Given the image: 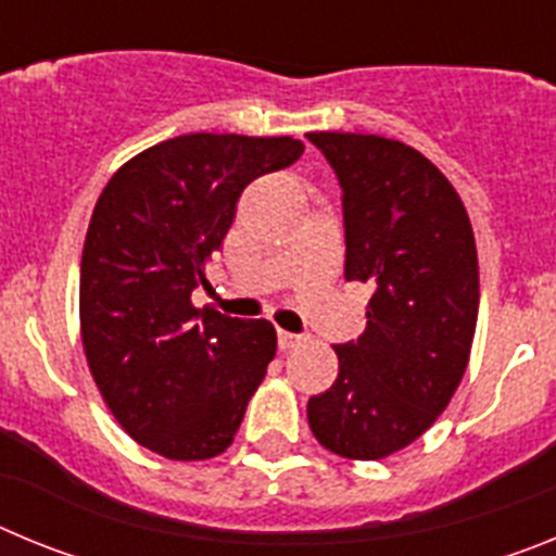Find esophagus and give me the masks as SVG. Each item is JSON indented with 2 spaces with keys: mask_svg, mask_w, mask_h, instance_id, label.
Wrapping results in <instances>:
<instances>
[{
  "mask_svg": "<svg viewBox=\"0 0 556 556\" xmlns=\"http://www.w3.org/2000/svg\"><path fill=\"white\" fill-rule=\"evenodd\" d=\"M303 337L301 333H289V331H278V345L283 348V351H289V348L301 345Z\"/></svg>",
  "mask_w": 556,
  "mask_h": 556,
  "instance_id": "esophagus-1",
  "label": "esophagus"
}]
</instances>
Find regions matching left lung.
Wrapping results in <instances>:
<instances>
[{
	"instance_id": "obj_1",
	"label": "left lung",
	"mask_w": 556,
	"mask_h": 556,
	"mask_svg": "<svg viewBox=\"0 0 556 556\" xmlns=\"http://www.w3.org/2000/svg\"><path fill=\"white\" fill-rule=\"evenodd\" d=\"M342 186L345 278L372 287L367 326L337 345V381L306 406L317 443L384 459L451 404L473 345L479 258L468 211L424 152L365 132H308Z\"/></svg>"
}]
</instances>
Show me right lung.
Masks as SVG:
<instances>
[{"label":"right lung","instance_id":"add662e5","mask_svg":"<svg viewBox=\"0 0 556 556\" xmlns=\"http://www.w3.org/2000/svg\"><path fill=\"white\" fill-rule=\"evenodd\" d=\"M303 155L292 136L189 132L122 164L102 189L80 262L88 370L122 429L175 462L219 456L275 356L267 320L198 308L250 180Z\"/></svg>","mask_w":556,"mask_h":556}]
</instances>
